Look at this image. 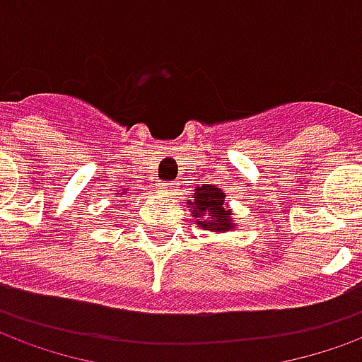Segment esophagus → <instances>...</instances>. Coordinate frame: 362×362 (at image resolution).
<instances>
[{
  "label": "esophagus",
  "mask_w": 362,
  "mask_h": 362,
  "mask_svg": "<svg viewBox=\"0 0 362 362\" xmlns=\"http://www.w3.org/2000/svg\"><path fill=\"white\" fill-rule=\"evenodd\" d=\"M159 191H161L163 195H173L177 191V183L175 181H165V183L159 185Z\"/></svg>",
  "instance_id": "1"
}]
</instances>
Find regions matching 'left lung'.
Wrapping results in <instances>:
<instances>
[{"label":"left lung","instance_id":"left-lung-1","mask_svg":"<svg viewBox=\"0 0 362 362\" xmlns=\"http://www.w3.org/2000/svg\"><path fill=\"white\" fill-rule=\"evenodd\" d=\"M189 205L193 206L195 223L201 224L205 230L224 233L226 228L234 226L230 223V211L224 209V193L214 185H203L195 191V195L189 199Z\"/></svg>","mask_w":362,"mask_h":362}]
</instances>
